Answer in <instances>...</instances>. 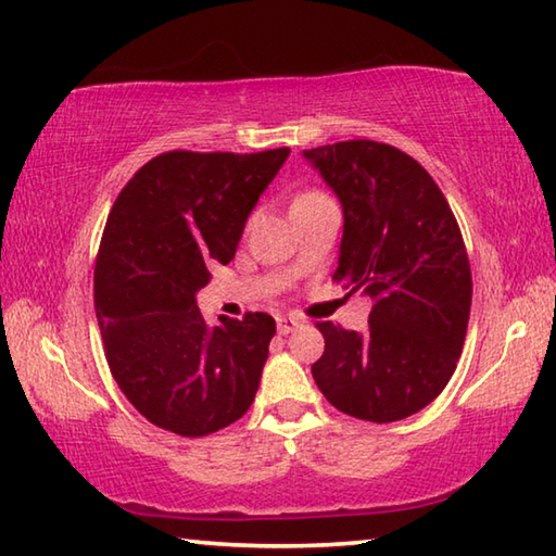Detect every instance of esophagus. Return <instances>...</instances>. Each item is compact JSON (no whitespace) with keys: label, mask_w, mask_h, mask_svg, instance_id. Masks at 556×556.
Returning <instances> with one entry per match:
<instances>
[{"label":"esophagus","mask_w":556,"mask_h":556,"mask_svg":"<svg viewBox=\"0 0 556 556\" xmlns=\"http://www.w3.org/2000/svg\"><path fill=\"white\" fill-rule=\"evenodd\" d=\"M276 321H278V331L280 333H290V331H295L300 327V319L298 317H278Z\"/></svg>","instance_id":"34e87169"}]
</instances>
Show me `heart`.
<instances>
[{
  "mask_svg": "<svg viewBox=\"0 0 556 556\" xmlns=\"http://www.w3.org/2000/svg\"><path fill=\"white\" fill-rule=\"evenodd\" d=\"M327 198L329 195L324 193V191H319V188H305V191L295 193L290 207H292V213H295V211H302V207H309V205H317L321 201H327Z\"/></svg>",
  "mask_w": 556,
  "mask_h": 556,
  "instance_id": "obj_1",
  "label": "heart"
}]
</instances>
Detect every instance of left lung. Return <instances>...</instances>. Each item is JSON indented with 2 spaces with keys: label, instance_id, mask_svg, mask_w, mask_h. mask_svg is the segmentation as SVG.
Here are the masks:
<instances>
[{
  "label": "left lung",
  "instance_id": "1",
  "mask_svg": "<svg viewBox=\"0 0 556 556\" xmlns=\"http://www.w3.org/2000/svg\"><path fill=\"white\" fill-rule=\"evenodd\" d=\"M305 156L343 205L333 280L372 300L363 333L317 321L312 377L343 414L402 421L445 390L463 353L472 307L463 232L433 176L392 144L345 140Z\"/></svg>",
  "mask_w": 556,
  "mask_h": 556
}]
</instances>
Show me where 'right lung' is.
<instances>
[{
  "mask_svg": "<svg viewBox=\"0 0 556 556\" xmlns=\"http://www.w3.org/2000/svg\"><path fill=\"white\" fill-rule=\"evenodd\" d=\"M290 150H172L123 186L103 227L93 305L113 380L150 424L211 435L254 402L276 321L266 312L207 327L195 292L229 264L258 195Z\"/></svg>",
  "mask_w": 556,
  "mask_h": 556,
  "instance_id": "right-lung-1",
  "label": "right lung"
}]
</instances>
